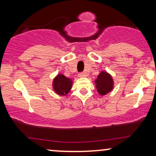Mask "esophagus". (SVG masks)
Segmentation results:
<instances>
[{
    "label": "esophagus",
    "instance_id": "1",
    "mask_svg": "<svg viewBox=\"0 0 156 156\" xmlns=\"http://www.w3.org/2000/svg\"><path fill=\"white\" fill-rule=\"evenodd\" d=\"M84 76H86V74H85V73H83V72L80 73L79 74H78V77H80V78H82V77H84Z\"/></svg>",
    "mask_w": 156,
    "mask_h": 156
}]
</instances>
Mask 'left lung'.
I'll return each mask as SVG.
<instances>
[{"mask_svg": "<svg viewBox=\"0 0 156 156\" xmlns=\"http://www.w3.org/2000/svg\"><path fill=\"white\" fill-rule=\"evenodd\" d=\"M94 82L96 83L98 92L101 95H105L113 89L114 82L111 75L108 73L102 71L99 76H98V78Z\"/></svg>", "mask_w": 156, "mask_h": 156, "instance_id": "left-lung-1", "label": "left lung"}]
</instances>
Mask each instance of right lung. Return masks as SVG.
<instances>
[{"instance_id": "right-lung-1", "label": "right lung", "mask_w": 156, "mask_h": 156, "mask_svg": "<svg viewBox=\"0 0 156 156\" xmlns=\"http://www.w3.org/2000/svg\"><path fill=\"white\" fill-rule=\"evenodd\" d=\"M72 80L65 77L64 75L59 74L53 80V89L58 95H66L72 88Z\"/></svg>"}]
</instances>
